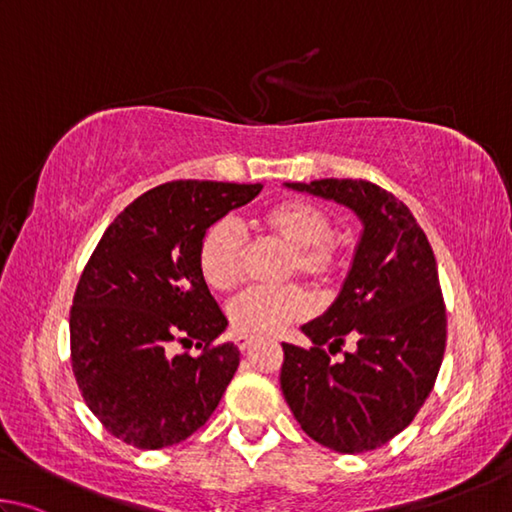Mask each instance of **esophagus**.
<instances>
[{
  "mask_svg": "<svg viewBox=\"0 0 512 512\" xmlns=\"http://www.w3.org/2000/svg\"><path fill=\"white\" fill-rule=\"evenodd\" d=\"M236 344H238L240 351H249V348L256 344V337H251V335H238V337H236Z\"/></svg>",
  "mask_w": 512,
  "mask_h": 512,
  "instance_id": "1",
  "label": "esophagus"
}]
</instances>
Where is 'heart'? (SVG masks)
Segmentation results:
<instances>
[{
	"mask_svg": "<svg viewBox=\"0 0 512 512\" xmlns=\"http://www.w3.org/2000/svg\"><path fill=\"white\" fill-rule=\"evenodd\" d=\"M256 227L265 236L290 247L285 276L301 274L312 285L333 283L346 263V251L333 236V218L319 204L290 197L267 206L256 215ZM247 240L229 218L204 229L197 245V270L211 290H229L240 279ZM310 297L299 283L279 288H249L229 303V324L242 335H276L292 321L310 315Z\"/></svg>",
	"mask_w": 512,
	"mask_h": 512,
	"instance_id": "heart-1",
	"label": "heart"
}]
</instances>
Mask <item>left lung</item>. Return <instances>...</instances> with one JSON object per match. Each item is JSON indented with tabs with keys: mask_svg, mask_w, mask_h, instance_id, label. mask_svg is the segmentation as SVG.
I'll use <instances>...</instances> for the list:
<instances>
[{
	"mask_svg": "<svg viewBox=\"0 0 512 512\" xmlns=\"http://www.w3.org/2000/svg\"><path fill=\"white\" fill-rule=\"evenodd\" d=\"M288 186L346 204L364 231L337 301L301 328L315 346L283 344V396L312 441L342 454L378 450L416 418L443 362L447 315L432 245L409 206L369 179Z\"/></svg>",
	"mask_w": 512,
	"mask_h": 512,
	"instance_id": "1",
	"label": "left lung"
}]
</instances>
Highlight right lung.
<instances>
[{
  "label": "right lung",
  "mask_w": 512,
  "mask_h": 512,
  "mask_svg": "<svg viewBox=\"0 0 512 512\" xmlns=\"http://www.w3.org/2000/svg\"><path fill=\"white\" fill-rule=\"evenodd\" d=\"M263 184L177 179L116 215L89 256L69 312L71 369L80 393L119 441L161 450L195 434L240 364L238 346L197 270L204 229ZM173 341L203 353L170 356Z\"/></svg>",
  "instance_id": "add662e5"
}]
</instances>
